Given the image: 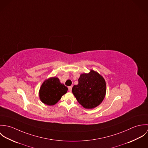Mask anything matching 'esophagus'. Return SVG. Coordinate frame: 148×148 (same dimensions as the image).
I'll return each mask as SVG.
<instances>
[{
  "label": "esophagus",
  "instance_id": "1",
  "mask_svg": "<svg viewBox=\"0 0 148 148\" xmlns=\"http://www.w3.org/2000/svg\"><path fill=\"white\" fill-rule=\"evenodd\" d=\"M72 86H68V90H69V92H71V91H72Z\"/></svg>",
  "mask_w": 148,
  "mask_h": 148
}]
</instances>
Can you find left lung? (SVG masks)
<instances>
[{"mask_svg": "<svg viewBox=\"0 0 148 148\" xmlns=\"http://www.w3.org/2000/svg\"><path fill=\"white\" fill-rule=\"evenodd\" d=\"M78 80V84L73 86L72 92L79 103L85 109L99 106L106 96V90L103 77L90 70L88 73L82 74Z\"/></svg>", "mask_w": 148, "mask_h": 148, "instance_id": "1", "label": "left lung"}]
</instances>
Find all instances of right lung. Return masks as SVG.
Masks as SVG:
<instances>
[{
    "label": "right lung",
    "mask_w": 148,
    "mask_h": 148,
    "mask_svg": "<svg viewBox=\"0 0 148 148\" xmlns=\"http://www.w3.org/2000/svg\"><path fill=\"white\" fill-rule=\"evenodd\" d=\"M68 88L60 82L58 77H50L45 80L39 90V97L44 104L53 106L67 92Z\"/></svg>",
    "instance_id": "right-lung-1"
}]
</instances>
